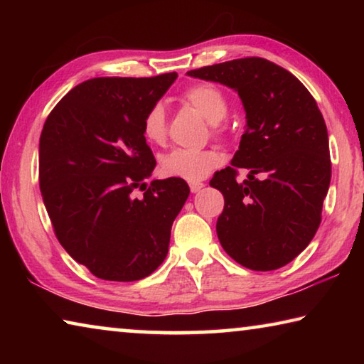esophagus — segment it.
<instances>
[{
  "instance_id": "1",
  "label": "esophagus",
  "mask_w": 364,
  "mask_h": 364,
  "mask_svg": "<svg viewBox=\"0 0 364 364\" xmlns=\"http://www.w3.org/2000/svg\"><path fill=\"white\" fill-rule=\"evenodd\" d=\"M204 188V183H199V181H193V183H189V189H191V193H199V191Z\"/></svg>"
}]
</instances>
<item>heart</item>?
Listing matches in <instances>:
<instances>
[{
	"mask_svg": "<svg viewBox=\"0 0 364 364\" xmlns=\"http://www.w3.org/2000/svg\"><path fill=\"white\" fill-rule=\"evenodd\" d=\"M181 100L194 107L207 122H210L213 134L223 133L221 120L228 114V100L223 91L213 83H196L184 91ZM143 136L147 143L162 144L167 134V115L160 102L152 104L143 117ZM221 164L217 151L173 149L160 159V171L165 176L181 178L186 181H200Z\"/></svg>",
	"mask_w": 364,
	"mask_h": 364,
	"instance_id": "heart-1",
	"label": "heart"
}]
</instances>
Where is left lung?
Masks as SVG:
<instances>
[{"mask_svg":"<svg viewBox=\"0 0 364 364\" xmlns=\"http://www.w3.org/2000/svg\"><path fill=\"white\" fill-rule=\"evenodd\" d=\"M188 75L237 91L247 119L231 167L210 180L225 197L217 221L221 247L249 269L284 267L316 234L331 183L328 128L315 97L291 72L263 58ZM237 168L250 171L242 183L235 181Z\"/></svg>","mask_w":364,"mask_h":364,"instance_id":"left-lung-1","label":"left lung"}]
</instances>
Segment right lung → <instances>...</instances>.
Here are the masks:
<instances>
[{"instance_id":"right-lung-1","label":"right lung","mask_w":364,"mask_h":364,"mask_svg":"<svg viewBox=\"0 0 364 364\" xmlns=\"http://www.w3.org/2000/svg\"><path fill=\"white\" fill-rule=\"evenodd\" d=\"M176 73L100 77L70 90L40 136V189L58 241L96 278L138 281L165 260L189 196L181 178L154 180L143 117ZM145 191L139 200L131 193Z\"/></svg>"}]
</instances>
